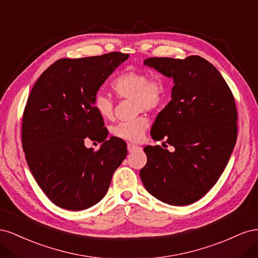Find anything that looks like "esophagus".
I'll use <instances>...</instances> for the list:
<instances>
[{
  "label": "esophagus",
  "mask_w": 258,
  "mask_h": 258,
  "mask_svg": "<svg viewBox=\"0 0 258 258\" xmlns=\"http://www.w3.org/2000/svg\"><path fill=\"white\" fill-rule=\"evenodd\" d=\"M128 152L129 153H132V152H134V151H137V150H139V148H140V146H138V145H135V144H128Z\"/></svg>",
  "instance_id": "obj_1"
}]
</instances>
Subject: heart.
Returning a JSON list of instances; mask_svg holds the SVG:
<instances>
[{
	"label": "heart",
	"mask_w": 258,
	"mask_h": 258,
	"mask_svg": "<svg viewBox=\"0 0 258 258\" xmlns=\"http://www.w3.org/2000/svg\"><path fill=\"white\" fill-rule=\"evenodd\" d=\"M113 89L119 98H135L136 112H153L160 108L167 98V85L160 79H151L142 71H127L119 74L112 83ZM93 107L105 119H112L115 103L110 95L98 91L93 96ZM148 119L140 116L130 121H121L113 127L114 137L129 142H139L148 128Z\"/></svg>",
	"instance_id": "obj_1"
}]
</instances>
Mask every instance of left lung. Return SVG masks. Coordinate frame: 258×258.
<instances>
[{
  "label": "left lung",
  "mask_w": 258,
  "mask_h": 258,
  "mask_svg": "<svg viewBox=\"0 0 258 258\" xmlns=\"http://www.w3.org/2000/svg\"><path fill=\"white\" fill-rule=\"evenodd\" d=\"M144 64L173 79L172 100L156 117L151 136L174 148L144 147L147 162L140 176L146 190L165 204H194L215 185L235 147V99L217 69L199 56L154 57Z\"/></svg>",
  "instance_id": "obj_1"
}]
</instances>
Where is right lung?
<instances>
[{
    "label": "right lung",
    "mask_w": 258,
    "mask_h": 258,
    "mask_svg": "<svg viewBox=\"0 0 258 258\" xmlns=\"http://www.w3.org/2000/svg\"><path fill=\"white\" fill-rule=\"evenodd\" d=\"M128 53L59 59L38 77L22 116V148L36 183L54 205L88 209L103 199L127 156L121 139L108 140L93 96ZM104 143L98 151L84 139Z\"/></svg>",
    "instance_id": "right-lung-1"
}]
</instances>
